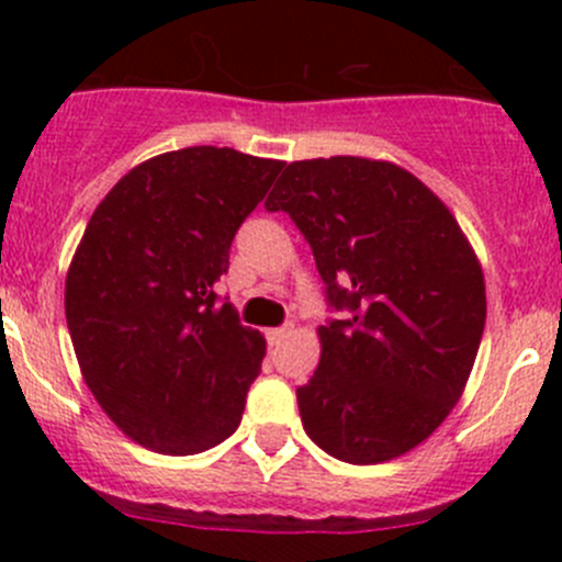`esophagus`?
<instances>
[{
    "mask_svg": "<svg viewBox=\"0 0 562 562\" xmlns=\"http://www.w3.org/2000/svg\"><path fill=\"white\" fill-rule=\"evenodd\" d=\"M288 334H291V326H280V328H269V331H266V337H269L271 345H277V342H282Z\"/></svg>",
    "mask_w": 562,
    "mask_h": 562,
    "instance_id": "obj_1",
    "label": "esophagus"
}]
</instances>
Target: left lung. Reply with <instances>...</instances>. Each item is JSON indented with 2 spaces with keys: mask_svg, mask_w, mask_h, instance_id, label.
Instances as JSON below:
<instances>
[{
  "mask_svg": "<svg viewBox=\"0 0 562 562\" xmlns=\"http://www.w3.org/2000/svg\"><path fill=\"white\" fill-rule=\"evenodd\" d=\"M269 212H288L328 302L321 361L296 391L310 438L350 464L389 462L446 422L468 386L486 321L479 255L451 209L411 171L370 157L285 168Z\"/></svg>",
  "mask_w": 562,
  "mask_h": 562,
  "instance_id": "8db88e82",
  "label": "left lung"
}]
</instances>
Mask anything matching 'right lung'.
<instances>
[{"instance_id":"1","label":"right lung","mask_w":562,"mask_h":562,"mask_svg":"<svg viewBox=\"0 0 562 562\" xmlns=\"http://www.w3.org/2000/svg\"><path fill=\"white\" fill-rule=\"evenodd\" d=\"M282 166L228 146L166 151L113 184L78 241L65 280L78 367L144 449L198 454L239 427L266 339L214 285Z\"/></svg>"}]
</instances>
